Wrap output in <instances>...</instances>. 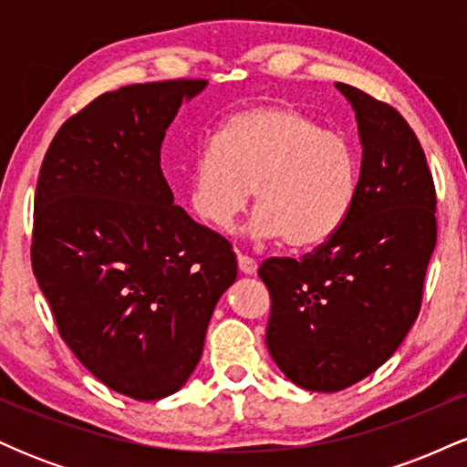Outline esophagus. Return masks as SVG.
I'll use <instances>...</instances> for the list:
<instances>
[{"label": "esophagus", "mask_w": 467, "mask_h": 467, "mask_svg": "<svg viewBox=\"0 0 467 467\" xmlns=\"http://www.w3.org/2000/svg\"><path fill=\"white\" fill-rule=\"evenodd\" d=\"M237 264H239V270L244 272V275H254L256 272V261L254 259H250V256H245V254H237Z\"/></svg>", "instance_id": "esophagus-1"}]
</instances>
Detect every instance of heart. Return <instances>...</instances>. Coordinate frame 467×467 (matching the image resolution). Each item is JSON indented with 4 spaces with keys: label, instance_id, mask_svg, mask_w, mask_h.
I'll list each match as a JSON object with an SVG mask.
<instances>
[{
    "label": "heart",
    "instance_id": "b5f03b06",
    "mask_svg": "<svg viewBox=\"0 0 467 467\" xmlns=\"http://www.w3.org/2000/svg\"><path fill=\"white\" fill-rule=\"evenodd\" d=\"M358 155L345 136L287 103L228 116L189 166V203L197 217L228 230L254 189L256 237L312 248L342 226L358 192Z\"/></svg>",
    "mask_w": 467,
    "mask_h": 467
}]
</instances>
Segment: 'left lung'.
I'll return each mask as SVG.
<instances>
[{"label":"left lung","mask_w":467,"mask_h":467,"mask_svg":"<svg viewBox=\"0 0 467 467\" xmlns=\"http://www.w3.org/2000/svg\"><path fill=\"white\" fill-rule=\"evenodd\" d=\"M362 142L356 202L342 226L296 259L259 267L270 289L265 345L296 387L336 393L393 356L421 307L437 244L435 184L409 122L351 85Z\"/></svg>","instance_id":"obj_1"}]
</instances>
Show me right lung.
<instances>
[{"mask_svg":"<svg viewBox=\"0 0 467 467\" xmlns=\"http://www.w3.org/2000/svg\"><path fill=\"white\" fill-rule=\"evenodd\" d=\"M206 80L127 85L67 118L41 164L32 270L58 334L105 387L153 401L186 384L237 256L173 203L160 149Z\"/></svg>","mask_w":467,"mask_h":467,"instance_id":"1","label":"right lung"}]
</instances>
